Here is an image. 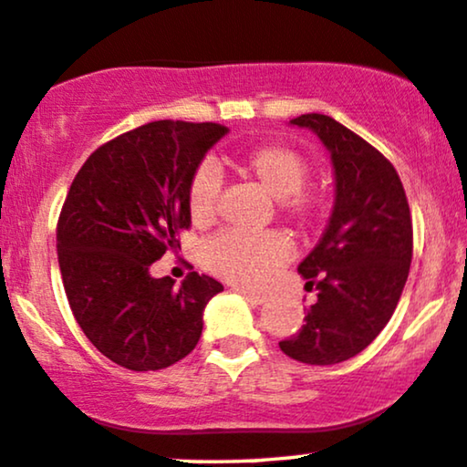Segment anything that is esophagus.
Instances as JSON below:
<instances>
[{
  "label": "esophagus",
  "mask_w": 467,
  "mask_h": 467,
  "mask_svg": "<svg viewBox=\"0 0 467 467\" xmlns=\"http://www.w3.org/2000/svg\"><path fill=\"white\" fill-rule=\"evenodd\" d=\"M237 294L244 296L245 300L252 302V305H263V302L267 300L265 294H258V291H250V289H244V287H237Z\"/></svg>",
  "instance_id": "1"
}]
</instances>
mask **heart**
I'll list each match as a JSON object with an SVG mask.
<instances>
[{
    "label": "heart",
    "mask_w": 467,
    "mask_h": 467,
    "mask_svg": "<svg viewBox=\"0 0 467 467\" xmlns=\"http://www.w3.org/2000/svg\"><path fill=\"white\" fill-rule=\"evenodd\" d=\"M233 167L254 180L278 200L280 215L296 226H313L326 213V202L316 191L305 189L308 165L305 156L280 143H267L234 156ZM219 178L213 167L202 165L187 184V209L191 222L206 226L217 211ZM289 254L287 244L276 233H244L222 230L202 245V263L215 276L244 287H256Z\"/></svg>",
    "instance_id": "heart-1"
}]
</instances>
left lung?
<instances>
[{
	"instance_id": "left-lung-1",
	"label": "left lung",
	"mask_w": 467,
	"mask_h": 467,
	"mask_svg": "<svg viewBox=\"0 0 467 467\" xmlns=\"http://www.w3.org/2000/svg\"><path fill=\"white\" fill-rule=\"evenodd\" d=\"M289 123L308 128L328 150L335 206L322 239L297 272L317 291L305 324L280 350L308 365L357 357L379 337L400 300L413 256V223L389 161L333 117L308 112Z\"/></svg>"
}]
</instances>
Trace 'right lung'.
Wrapping results in <instances>:
<instances>
[{
  "instance_id": "right-lung-1",
  "label": "right lung",
  "mask_w": 467,
  "mask_h": 467,
  "mask_svg": "<svg viewBox=\"0 0 467 467\" xmlns=\"http://www.w3.org/2000/svg\"><path fill=\"white\" fill-rule=\"evenodd\" d=\"M219 123L151 121L88 156L56 228L60 276L73 317L112 363L170 368L198 346L202 313L222 283L191 272L180 287L150 265L191 226L187 184L223 134Z\"/></svg>"
}]
</instances>
